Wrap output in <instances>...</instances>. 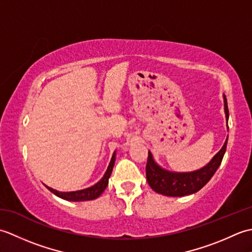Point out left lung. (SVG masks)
Wrapping results in <instances>:
<instances>
[{
	"label": "left lung",
	"mask_w": 252,
	"mask_h": 252,
	"mask_svg": "<svg viewBox=\"0 0 252 252\" xmlns=\"http://www.w3.org/2000/svg\"><path fill=\"white\" fill-rule=\"evenodd\" d=\"M224 107H225L226 119H228L227 101L224 96ZM227 138L224 143L221 151L219 152L206 167L200 170L192 171L189 173H176L160 168L154 161L152 153L148 152V158L146 163V179L149 186L158 194L171 197H182L194 194L201 189L216 173L220 167L224 154L226 151Z\"/></svg>",
	"instance_id": "1"
}]
</instances>
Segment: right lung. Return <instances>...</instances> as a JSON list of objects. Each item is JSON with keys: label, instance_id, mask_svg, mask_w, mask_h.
<instances>
[{"label": "right lung", "instance_id": "1", "mask_svg": "<svg viewBox=\"0 0 252 252\" xmlns=\"http://www.w3.org/2000/svg\"><path fill=\"white\" fill-rule=\"evenodd\" d=\"M115 159H116V153H114V155H112L110 163L108 165V168H107V171L105 175L103 176V179H101L98 183L89 187V189L77 190V191H58L56 189H51L49 186H46L47 189L51 190L53 194H55L56 196L69 201H84V200L96 199V198L101 195V192L105 190L107 185H108V180L110 178L112 168H114Z\"/></svg>", "mask_w": 252, "mask_h": 252}]
</instances>
